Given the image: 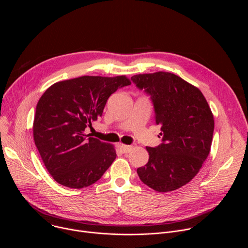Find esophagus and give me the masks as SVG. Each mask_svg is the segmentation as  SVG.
<instances>
[{"label": "esophagus", "mask_w": 248, "mask_h": 248, "mask_svg": "<svg viewBox=\"0 0 248 248\" xmlns=\"http://www.w3.org/2000/svg\"><path fill=\"white\" fill-rule=\"evenodd\" d=\"M119 146V148H120V150L123 152V153H128L129 151H130V149H131V146H129V145H124V144H119L118 145Z\"/></svg>", "instance_id": "esophagus-1"}]
</instances>
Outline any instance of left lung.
<instances>
[{
  "label": "left lung",
  "mask_w": 248,
  "mask_h": 248,
  "mask_svg": "<svg viewBox=\"0 0 248 248\" xmlns=\"http://www.w3.org/2000/svg\"><path fill=\"white\" fill-rule=\"evenodd\" d=\"M150 96L163 142L146 147L148 163L137 169L139 179L158 192L178 189L189 183L207 159L214 132L209 105L195 86L170 73L131 78Z\"/></svg>",
  "instance_id": "8db88e82"
}]
</instances>
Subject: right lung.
I'll return each instance as SVG.
<instances>
[{"mask_svg":"<svg viewBox=\"0 0 248 248\" xmlns=\"http://www.w3.org/2000/svg\"><path fill=\"white\" fill-rule=\"evenodd\" d=\"M124 76L80 77L57 82L39 99L33 137L53 179L70 188H83L101 179L117 157L113 145L85 133L102 117L109 97L129 85Z\"/></svg>","mask_w":248,"mask_h":248,"instance_id":"right-lung-1","label":"right lung"}]
</instances>
